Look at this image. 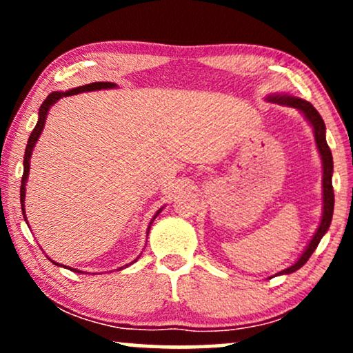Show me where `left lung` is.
<instances>
[{"mask_svg": "<svg viewBox=\"0 0 353 353\" xmlns=\"http://www.w3.org/2000/svg\"><path fill=\"white\" fill-rule=\"evenodd\" d=\"M270 101H276L278 104H284L289 105V108H294L297 110H301L303 114V117L308 120V123L312 125L313 128V134H315V143L318 148V152L321 156V163H323V215H321V221L318 230L313 234V238L308 245L303 250L301 257L297 259L296 263H292L291 267L284 268L283 272H279L276 274H289L294 273L296 270H299L303 265L307 263V260L310 259V255L315 252V249L320 244V241L323 236L326 234V231L330 230L331 220H332V212H334V190H332V154L331 149L326 143V127L325 122H323L321 115L318 114V110L313 108V105L308 103L305 99L301 98H294V96H288V94H274L270 96Z\"/></svg>", "mask_w": 353, "mask_h": 353, "instance_id": "obj_1", "label": "left lung"}]
</instances>
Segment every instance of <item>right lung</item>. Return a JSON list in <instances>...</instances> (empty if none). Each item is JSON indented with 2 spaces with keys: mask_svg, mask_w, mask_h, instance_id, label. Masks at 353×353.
<instances>
[{
  "mask_svg": "<svg viewBox=\"0 0 353 353\" xmlns=\"http://www.w3.org/2000/svg\"><path fill=\"white\" fill-rule=\"evenodd\" d=\"M115 86H117V85L110 83V81H94V83L79 86V88H72L69 91H52V93L48 94V98L43 101V104L40 105V110H38V122L35 125V128H33L30 138H28V143H27V148H26V156H23V175H22V185H21V204H22V214H23V219H26V221H27V216H26V209H23V207H26V205H23V201H26V185H27L28 172H30V157H32L33 148H35V143L38 141V138H40L43 128H45L46 115H48V112H50L51 105L56 104L61 98H65V96H74V94L83 93V91L109 90V88H115ZM161 212H162V209L159 210L156 215H154V219L151 220V223H149V228H151L152 221L156 220V216L161 214ZM149 228H148V234H149ZM137 260H133V262H137ZM52 263H56V262H52ZM132 263H130V265H132ZM56 265H59V263H56ZM59 267H62V265H59ZM125 267H128V265H125ZM65 268H69V267H65ZM70 270H72V272L81 273V272H79V270H75V268H70ZM119 270H123V267L119 268Z\"/></svg>",
  "mask_w": 353,
  "mask_h": 353,
  "instance_id": "1",
  "label": "right lung"
}]
</instances>
